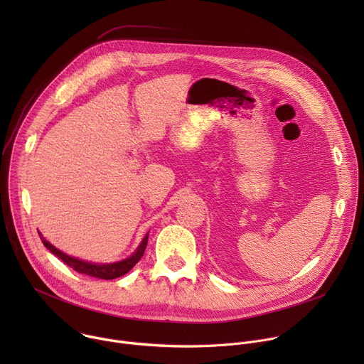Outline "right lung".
<instances>
[{
  "label": "right lung",
  "instance_id": "1",
  "mask_svg": "<svg viewBox=\"0 0 364 364\" xmlns=\"http://www.w3.org/2000/svg\"><path fill=\"white\" fill-rule=\"evenodd\" d=\"M40 239H41L43 245L51 253L56 255L59 259H62V261L68 267H70L72 269H75L79 274H83V275H87V277H93V278H97V279H115V278H119V277L125 275L127 272H129L138 264L139 259L142 257V255L145 252V247H146V243H148V235H146L144 237V240L141 242L139 247L136 249V252L132 256H129L128 259H125V261H121V262H117V264H109V265H95V264H89V262L80 261V259L72 257V256L60 252L55 246H51L41 235H40Z\"/></svg>",
  "mask_w": 364,
  "mask_h": 364
}]
</instances>
